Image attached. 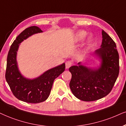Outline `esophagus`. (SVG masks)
Listing matches in <instances>:
<instances>
[{
    "label": "esophagus",
    "mask_w": 126,
    "mask_h": 126,
    "mask_svg": "<svg viewBox=\"0 0 126 126\" xmlns=\"http://www.w3.org/2000/svg\"><path fill=\"white\" fill-rule=\"evenodd\" d=\"M71 65H72V62H71V60H67L66 62V68H68L70 67Z\"/></svg>",
    "instance_id": "34e87169"
}]
</instances>
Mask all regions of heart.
<instances>
[{"mask_svg":"<svg viewBox=\"0 0 126 126\" xmlns=\"http://www.w3.org/2000/svg\"><path fill=\"white\" fill-rule=\"evenodd\" d=\"M87 33L84 31H79L76 35V39L77 41H81L82 39H83L85 37Z\"/></svg>","mask_w":126,"mask_h":126,"instance_id":"heart-1","label":"heart"}]
</instances>
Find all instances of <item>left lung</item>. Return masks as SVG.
Here are the masks:
<instances>
[{"mask_svg": "<svg viewBox=\"0 0 126 126\" xmlns=\"http://www.w3.org/2000/svg\"><path fill=\"white\" fill-rule=\"evenodd\" d=\"M101 48L95 54L101 59V67L92 69L80 64L69 68L72 75L70 88L76 98L83 101H94L106 96L112 91L119 73V56L116 45L102 31Z\"/></svg>", "mask_w": 126, "mask_h": 126, "instance_id": "1", "label": "left lung"}]
</instances>
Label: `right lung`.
<instances>
[{"label":"right lung","instance_id":"right-lung-1","mask_svg":"<svg viewBox=\"0 0 126 126\" xmlns=\"http://www.w3.org/2000/svg\"><path fill=\"white\" fill-rule=\"evenodd\" d=\"M36 26L28 27L17 36L11 45L8 53L5 77L12 93L20 101L27 103H37L47 99L50 94L55 79L65 70V64L49 70L35 79H28L20 74L16 61L19 44L32 35L42 32Z\"/></svg>","mask_w":126,"mask_h":126}]
</instances>
